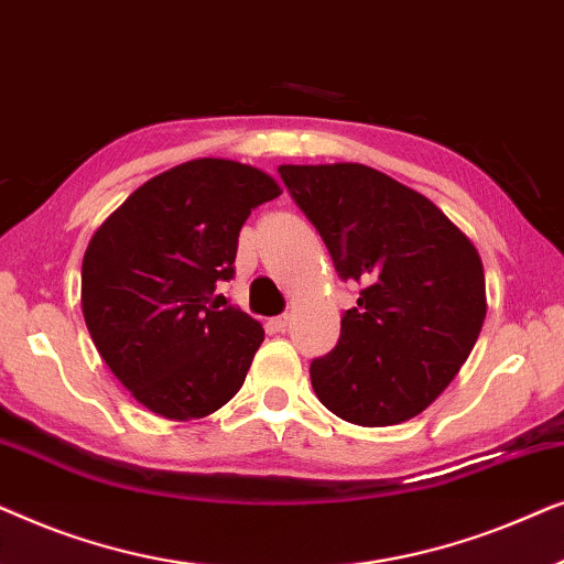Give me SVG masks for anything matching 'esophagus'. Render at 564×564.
Wrapping results in <instances>:
<instances>
[{
	"label": "esophagus",
	"instance_id": "1",
	"mask_svg": "<svg viewBox=\"0 0 564 564\" xmlns=\"http://www.w3.org/2000/svg\"><path fill=\"white\" fill-rule=\"evenodd\" d=\"M290 313H282V315H276V318H272L269 321V326H272V330H284L290 326Z\"/></svg>",
	"mask_w": 564,
	"mask_h": 564
}]
</instances>
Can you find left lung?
Wrapping results in <instances>:
<instances>
[{"label":"left lung","mask_w":564,"mask_h":564,"mask_svg":"<svg viewBox=\"0 0 564 564\" xmlns=\"http://www.w3.org/2000/svg\"><path fill=\"white\" fill-rule=\"evenodd\" d=\"M344 280L365 282L341 338L313 359L315 395L338 419L380 429L442 395L480 336L482 259L426 195L365 164L280 166Z\"/></svg>","instance_id":"obj_1"}]
</instances>
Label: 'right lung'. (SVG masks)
I'll return each mask as SVG.
<instances>
[{
  "instance_id": "add662e5",
  "label": "right lung",
  "mask_w": 564,
  "mask_h": 564,
  "mask_svg": "<svg viewBox=\"0 0 564 564\" xmlns=\"http://www.w3.org/2000/svg\"><path fill=\"white\" fill-rule=\"evenodd\" d=\"M280 195L257 166L192 159L138 187L91 236L84 323L105 365L151 413L205 419L241 390L264 328L210 300L218 280L234 276L251 207Z\"/></svg>"
}]
</instances>
